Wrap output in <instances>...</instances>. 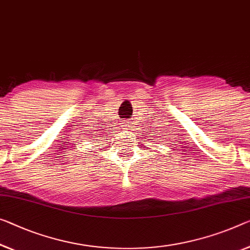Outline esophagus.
Segmentation results:
<instances>
[{"instance_id": "34e87169", "label": "esophagus", "mask_w": 250, "mask_h": 250, "mask_svg": "<svg viewBox=\"0 0 250 250\" xmlns=\"http://www.w3.org/2000/svg\"><path fill=\"white\" fill-rule=\"evenodd\" d=\"M123 127L127 128V127H128V124H126V123H124V125H123Z\"/></svg>"}]
</instances>
